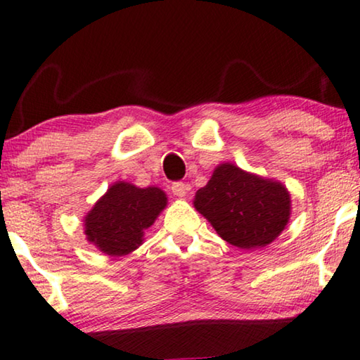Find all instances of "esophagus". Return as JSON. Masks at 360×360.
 I'll return each instance as SVG.
<instances>
[{"label": "esophagus", "instance_id": "34e87169", "mask_svg": "<svg viewBox=\"0 0 360 360\" xmlns=\"http://www.w3.org/2000/svg\"><path fill=\"white\" fill-rule=\"evenodd\" d=\"M189 189H191V186L186 184V183H181V181H177V183H172V186H171L172 194L177 195V198H184V195L189 193Z\"/></svg>", "mask_w": 360, "mask_h": 360}]
</instances>
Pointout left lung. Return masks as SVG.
<instances>
[{
    "mask_svg": "<svg viewBox=\"0 0 360 360\" xmlns=\"http://www.w3.org/2000/svg\"><path fill=\"white\" fill-rule=\"evenodd\" d=\"M194 207L225 242L250 250L268 245L283 232L291 200L283 184L225 162L195 193Z\"/></svg>",
    "mask_w": 360,
    "mask_h": 360,
    "instance_id": "8db88e82",
    "label": "left lung"
}]
</instances>
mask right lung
Segmentation results:
<instances>
[{
    "label": "right lung",
    "mask_w": 360,
    "mask_h": 360,
    "mask_svg": "<svg viewBox=\"0 0 360 360\" xmlns=\"http://www.w3.org/2000/svg\"><path fill=\"white\" fill-rule=\"evenodd\" d=\"M165 207L166 194L161 189H140L120 181L87 214L85 236L107 255H127L141 245L145 230Z\"/></svg>",
    "instance_id": "obj_1"
}]
</instances>
